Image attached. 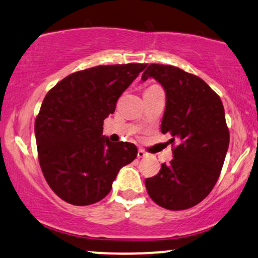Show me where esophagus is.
Listing matches in <instances>:
<instances>
[{"label": "esophagus", "instance_id": "34e87169", "mask_svg": "<svg viewBox=\"0 0 258 258\" xmlns=\"http://www.w3.org/2000/svg\"><path fill=\"white\" fill-rule=\"evenodd\" d=\"M147 156V153L145 152L144 150H139L138 151V158H145Z\"/></svg>", "mask_w": 258, "mask_h": 258}]
</instances>
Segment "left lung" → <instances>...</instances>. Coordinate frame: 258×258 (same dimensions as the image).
Returning <instances> with one entry per match:
<instances>
[{
  "mask_svg": "<svg viewBox=\"0 0 258 258\" xmlns=\"http://www.w3.org/2000/svg\"><path fill=\"white\" fill-rule=\"evenodd\" d=\"M152 77L166 93L160 130L170 134L174 158L146 178L148 196L159 207L184 210L207 198L219 180L229 145L220 96L198 76L171 65L151 63L142 81Z\"/></svg>",
  "mask_w": 258,
  "mask_h": 258,
  "instance_id": "left-lung-1",
  "label": "left lung"
}]
</instances>
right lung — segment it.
<instances>
[{
  "instance_id": "add662e5",
  "label": "right lung",
  "mask_w": 258,
  "mask_h": 258,
  "mask_svg": "<svg viewBox=\"0 0 258 258\" xmlns=\"http://www.w3.org/2000/svg\"><path fill=\"white\" fill-rule=\"evenodd\" d=\"M146 63L101 65L69 75L47 93L35 122L38 160L53 192L72 205L110 193L118 171L138 156L130 142H111L102 124Z\"/></svg>"
}]
</instances>
